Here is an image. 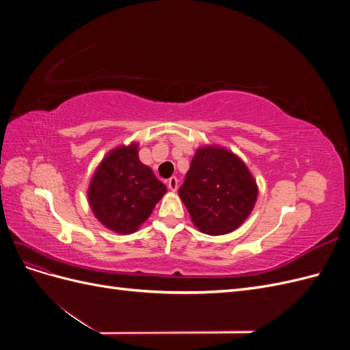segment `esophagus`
<instances>
[{
  "label": "esophagus",
  "mask_w": 350,
  "mask_h": 350,
  "mask_svg": "<svg viewBox=\"0 0 350 350\" xmlns=\"http://www.w3.org/2000/svg\"><path fill=\"white\" fill-rule=\"evenodd\" d=\"M167 188L171 189L172 193H175L176 189H178V179H176L175 176H172V178H169V179H167Z\"/></svg>",
  "instance_id": "34e87169"
}]
</instances>
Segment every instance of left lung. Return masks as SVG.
I'll list each match as a JSON object with an SVG mask.
<instances>
[{
  "label": "left lung",
  "mask_w": 350,
  "mask_h": 350,
  "mask_svg": "<svg viewBox=\"0 0 350 350\" xmlns=\"http://www.w3.org/2000/svg\"><path fill=\"white\" fill-rule=\"evenodd\" d=\"M178 194L197 229L217 237L245 221L256 206L258 187L237 154L204 146L197 149Z\"/></svg>",
  "instance_id": "obj_1"
}]
</instances>
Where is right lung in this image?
I'll return each mask as SVG.
<instances>
[{
  "instance_id": "1",
  "label": "right lung",
  "mask_w": 350,
  "mask_h": 350,
  "mask_svg": "<svg viewBox=\"0 0 350 350\" xmlns=\"http://www.w3.org/2000/svg\"><path fill=\"white\" fill-rule=\"evenodd\" d=\"M166 187L140 162L139 143L111 150L94 171L89 204L103 226L116 234H133L149 219Z\"/></svg>"
}]
</instances>
